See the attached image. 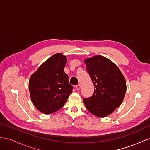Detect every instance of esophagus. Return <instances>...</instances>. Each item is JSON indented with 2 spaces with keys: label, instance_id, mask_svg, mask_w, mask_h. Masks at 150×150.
<instances>
[{
  "label": "esophagus",
  "instance_id": "esophagus-1",
  "mask_svg": "<svg viewBox=\"0 0 150 150\" xmlns=\"http://www.w3.org/2000/svg\"><path fill=\"white\" fill-rule=\"evenodd\" d=\"M75 87H76V89L77 90V91H79V90L80 89V87H81V86H80V84H79V85H76V86Z\"/></svg>",
  "mask_w": 150,
  "mask_h": 150
}]
</instances>
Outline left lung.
Listing matches in <instances>:
<instances>
[{"label": "left lung", "mask_w": 150, "mask_h": 150, "mask_svg": "<svg viewBox=\"0 0 150 150\" xmlns=\"http://www.w3.org/2000/svg\"><path fill=\"white\" fill-rule=\"evenodd\" d=\"M93 83L94 92L83 99L87 109L97 117H104L120 105L126 91L121 71L107 58L97 55L84 61Z\"/></svg>", "instance_id": "obj_1"}]
</instances>
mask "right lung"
Returning a JSON list of instances; mask_svg holds the SVG:
<instances>
[{
	"mask_svg": "<svg viewBox=\"0 0 150 150\" xmlns=\"http://www.w3.org/2000/svg\"><path fill=\"white\" fill-rule=\"evenodd\" d=\"M67 58L57 53L47 59L31 76L29 89L33 104L42 113L61 109L72 92L73 86L64 72Z\"/></svg>",
	"mask_w": 150,
	"mask_h": 150,
	"instance_id": "obj_1",
	"label": "right lung"
}]
</instances>
